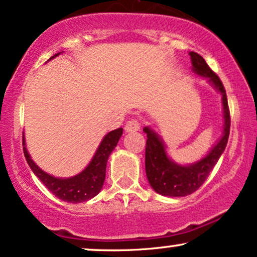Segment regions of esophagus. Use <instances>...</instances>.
Segmentation results:
<instances>
[{
  "label": "esophagus",
  "instance_id": "esophagus-1",
  "mask_svg": "<svg viewBox=\"0 0 257 257\" xmlns=\"http://www.w3.org/2000/svg\"><path fill=\"white\" fill-rule=\"evenodd\" d=\"M140 126H141L140 123H139L137 119H131L125 123L124 129L126 133H133V132L140 131Z\"/></svg>",
  "mask_w": 257,
  "mask_h": 257
}]
</instances>
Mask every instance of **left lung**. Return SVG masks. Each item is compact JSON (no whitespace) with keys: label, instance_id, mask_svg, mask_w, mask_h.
Masks as SVG:
<instances>
[{"label":"left lung","instance_id":"1","mask_svg":"<svg viewBox=\"0 0 257 257\" xmlns=\"http://www.w3.org/2000/svg\"><path fill=\"white\" fill-rule=\"evenodd\" d=\"M189 56L193 72L206 78L207 81L221 95L224 131L219 141L202 159L189 165H181L170 159L166 153L165 144L159 135L150 126H145L144 132L147 134L146 158H145L147 179L151 187L163 196H187L199 189L208 177L215 164L218 163L221 154L224 153L230 135V111H228L226 92L222 82L199 54L190 51Z\"/></svg>","mask_w":257,"mask_h":257}]
</instances>
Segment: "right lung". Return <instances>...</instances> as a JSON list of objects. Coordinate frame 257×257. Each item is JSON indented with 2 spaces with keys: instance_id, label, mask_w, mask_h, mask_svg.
Here are the masks:
<instances>
[{
  "instance_id": "right-lung-1",
  "label": "right lung",
  "mask_w": 257,
  "mask_h": 257,
  "mask_svg": "<svg viewBox=\"0 0 257 257\" xmlns=\"http://www.w3.org/2000/svg\"><path fill=\"white\" fill-rule=\"evenodd\" d=\"M60 54L61 52L54 55L50 60L58 56ZM122 128L107 133L103 140H101L100 145H99L97 151H95L93 158H92L88 165L80 174L69 178L54 177V176L43 171L31 158L29 151L26 148L25 135H23L24 154L33 174L42 181V183L55 196H57L62 201H67V202L70 203L85 202V201L91 200L92 197L98 195L99 191L103 188L105 174H106L107 159H109L111 152L115 150L117 144H118V140L122 137Z\"/></svg>"
}]
</instances>
